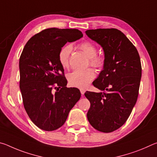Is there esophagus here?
<instances>
[{
	"label": "esophagus",
	"mask_w": 157,
	"mask_h": 157,
	"mask_svg": "<svg viewBox=\"0 0 157 157\" xmlns=\"http://www.w3.org/2000/svg\"><path fill=\"white\" fill-rule=\"evenodd\" d=\"M80 92H81V94L83 95L85 93V89H80Z\"/></svg>",
	"instance_id": "esophagus-1"
}]
</instances>
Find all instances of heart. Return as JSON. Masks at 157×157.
<instances>
[{"instance_id": "b5f03b06", "label": "heart", "mask_w": 157, "mask_h": 157, "mask_svg": "<svg viewBox=\"0 0 157 157\" xmlns=\"http://www.w3.org/2000/svg\"><path fill=\"white\" fill-rule=\"evenodd\" d=\"M79 48L89 57L90 65L95 68H100L104 64V59L97 55V48L89 41L82 42L79 45ZM73 50L71 44L65 45L60 49L58 59L63 68H67L69 66V59ZM95 78V72L91 68L86 70H77L68 74V82L71 86L85 88Z\"/></svg>"}]
</instances>
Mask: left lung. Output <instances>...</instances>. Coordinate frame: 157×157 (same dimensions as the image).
Listing matches in <instances>:
<instances>
[{
  "label": "left lung",
  "mask_w": 157,
  "mask_h": 157,
  "mask_svg": "<svg viewBox=\"0 0 157 157\" xmlns=\"http://www.w3.org/2000/svg\"><path fill=\"white\" fill-rule=\"evenodd\" d=\"M85 33L105 52L103 70L93 82L102 92L84 94L91 103L87 118L98 131L112 132L123 125L136 102L142 72L140 56L136 47L117 29Z\"/></svg>",
  "instance_id": "8db88e82"
}]
</instances>
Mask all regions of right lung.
I'll list each match as a JSON object with an SVG mask.
<instances>
[{
  "mask_svg": "<svg viewBox=\"0 0 157 157\" xmlns=\"http://www.w3.org/2000/svg\"><path fill=\"white\" fill-rule=\"evenodd\" d=\"M83 36L78 29L48 28L31 37L19 59L20 90L24 108L33 123L45 131L62 127L81 97L67 88L64 70L58 59L67 42Z\"/></svg>",
  "mask_w": 157,
  "mask_h": 157,
  "instance_id": "add662e5",
  "label": "right lung"
}]
</instances>
